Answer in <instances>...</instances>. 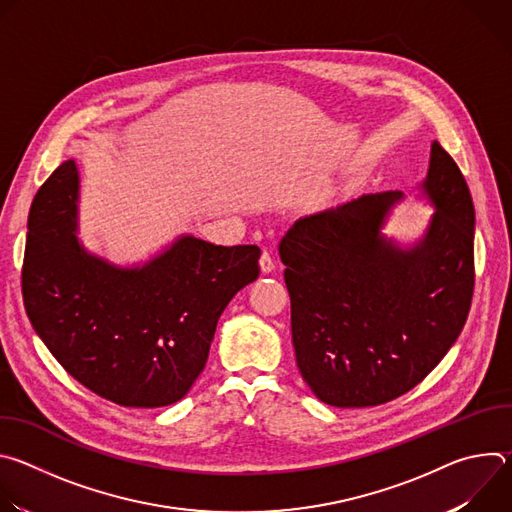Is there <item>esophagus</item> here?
I'll return each mask as SVG.
<instances>
[{
    "label": "esophagus",
    "mask_w": 512,
    "mask_h": 512,
    "mask_svg": "<svg viewBox=\"0 0 512 512\" xmlns=\"http://www.w3.org/2000/svg\"><path fill=\"white\" fill-rule=\"evenodd\" d=\"M259 265H261V273H271V271L275 269V259H273L271 251H263V253H261Z\"/></svg>",
    "instance_id": "34e87169"
}]
</instances>
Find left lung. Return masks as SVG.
Segmentation results:
<instances>
[{
	"instance_id": "8db88e82",
	"label": "left lung",
	"mask_w": 512,
	"mask_h": 512,
	"mask_svg": "<svg viewBox=\"0 0 512 512\" xmlns=\"http://www.w3.org/2000/svg\"><path fill=\"white\" fill-rule=\"evenodd\" d=\"M419 192L435 208L401 245L383 233L403 192L364 194L294 223L279 241L291 340L312 393L373 407L421 383L458 340L474 294V204L440 143Z\"/></svg>"
}]
</instances>
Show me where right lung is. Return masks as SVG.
<instances>
[{
  "label": "right lung",
  "instance_id": "add662e5",
  "mask_svg": "<svg viewBox=\"0 0 512 512\" xmlns=\"http://www.w3.org/2000/svg\"><path fill=\"white\" fill-rule=\"evenodd\" d=\"M79 168L62 162L28 216L26 314L64 371L123 407L180 401L202 373L216 322L259 277L257 245L178 237L150 261L121 267L77 237Z\"/></svg>",
  "mask_w": 512,
  "mask_h": 512
}]
</instances>
